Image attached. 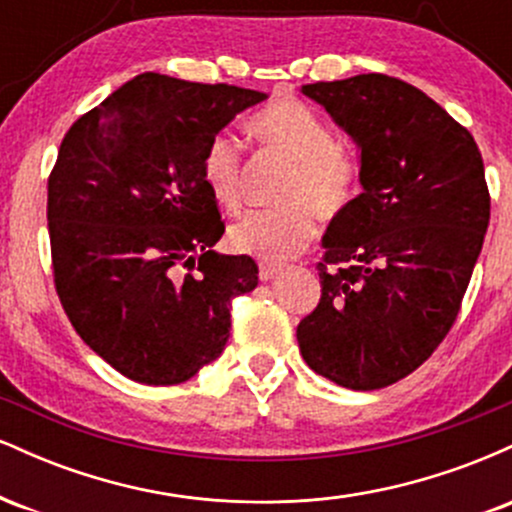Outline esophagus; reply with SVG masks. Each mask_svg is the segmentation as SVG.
Listing matches in <instances>:
<instances>
[{
	"mask_svg": "<svg viewBox=\"0 0 512 512\" xmlns=\"http://www.w3.org/2000/svg\"><path fill=\"white\" fill-rule=\"evenodd\" d=\"M279 272H281V264H276V262H262L260 264V279L262 281L274 279V276Z\"/></svg>",
	"mask_w": 512,
	"mask_h": 512,
	"instance_id": "34e87169",
	"label": "esophagus"
}]
</instances>
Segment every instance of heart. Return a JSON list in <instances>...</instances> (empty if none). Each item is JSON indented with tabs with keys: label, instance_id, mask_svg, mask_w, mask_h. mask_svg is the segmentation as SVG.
I'll use <instances>...</instances> for the list:
<instances>
[{
	"label": "heart",
	"instance_id": "heart-1",
	"mask_svg": "<svg viewBox=\"0 0 512 512\" xmlns=\"http://www.w3.org/2000/svg\"><path fill=\"white\" fill-rule=\"evenodd\" d=\"M252 137L267 151L291 161L281 187L286 207L250 211L228 231L236 252L262 260H286L315 236V216L334 219L349 209L358 190V163L337 144L332 127L310 105L296 98L269 103L250 120ZM202 180L223 211L243 204L245 163L240 142L231 134L211 139L202 158Z\"/></svg>",
	"mask_w": 512,
	"mask_h": 512
}]
</instances>
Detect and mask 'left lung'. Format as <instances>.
Returning <instances> with one entry per match:
<instances>
[{
  "label": "left lung",
  "instance_id": "left-lung-1",
  "mask_svg": "<svg viewBox=\"0 0 512 512\" xmlns=\"http://www.w3.org/2000/svg\"><path fill=\"white\" fill-rule=\"evenodd\" d=\"M301 91L356 142L363 192L327 226L322 296L298 346L322 378L380 390L414 373L460 313L491 216L484 161L460 122L395 76Z\"/></svg>",
  "mask_w": 512,
  "mask_h": 512
}]
</instances>
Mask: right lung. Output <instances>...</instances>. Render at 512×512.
I'll return each instance as SVG.
<instances>
[{"label": "right lung", "instance_id": "1", "mask_svg": "<svg viewBox=\"0 0 512 512\" xmlns=\"http://www.w3.org/2000/svg\"><path fill=\"white\" fill-rule=\"evenodd\" d=\"M267 93L146 72L64 134L48 180L52 274L76 334L117 373L178 385L221 356L231 301L257 286L219 255L202 180L211 139Z\"/></svg>", "mask_w": 512, "mask_h": 512}]
</instances>
